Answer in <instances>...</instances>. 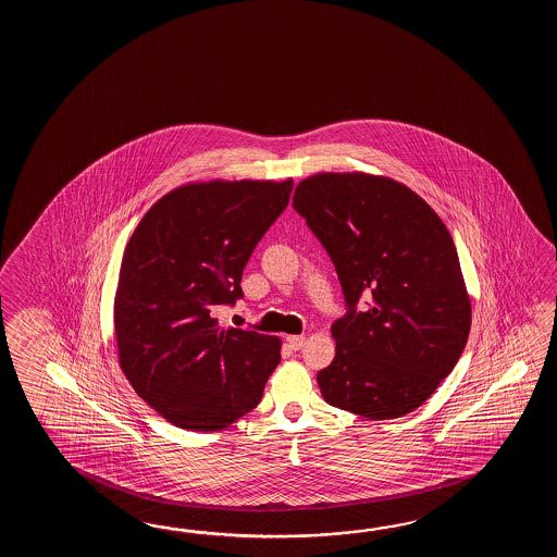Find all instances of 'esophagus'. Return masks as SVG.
<instances>
[{"mask_svg": "<svg viewBox=\"0 0 557 557\" xmlns=\"http://www.w3.org/2000/svg\"><path fill=\"white\" fill-rule=\"evenodd\" d=\"M305 336L302 334H293V336H286V343H288V346L293 348V350H300L302 348V344H305Z\"/></svg>", "mask_w": 557, "mask_h": 557, "instance_id": "1", "label": "esophagus"}]
</instances>
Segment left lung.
Instances as JSON below:
<instances>
[{"mask_svg":"<svg viewBox=\"0 0 557 557\" xmlns=\"http://www.w3.org/2000/svg\"><path fill=\"white\" fill-rule=\"evenodd\" d=\"M293 207L334 262L348 308L317 376L324 400L368 420L412 412L454 370L472 324L448 228L414 190L367 173L305 178Z\"/></svg>","mask_w":557,"mask_h":557,"instance_id":"left-lung-1","label":"left lung"}]
</instances>
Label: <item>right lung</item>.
<instances>
[{
	"mask_svg": "<svg viewBox=\"0 0 557 557\" xmlns=\"http://www.w3.org/2000/svg\"><path fill=\"white\" fill-rule=\"evenodd\" d=\"M290 190L293 178L190 183L133 231L113 312L119 364L166 422L214 432L261 403L281 341L221 329L214 312L243 298V269Z\"/></svg>",
	"mask_w": 557,
	"mask_h": 557,
	"instance_id": "1",
	"label": "right lung"
}]
</instances>
